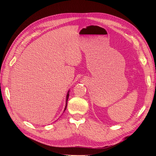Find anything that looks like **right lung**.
I'll list each match as a JSON object with an SVG mask.
<instances>
[{
	"label": "right lung",
	"instance_id": "1",
	"mask_svg": "<svg viewBox=\"0 0 156 156\" xmlns=\"http://www.w3.org/2000/svg\"><path fill=\"white\" fill-rule=\"evenodd\" d=\"M69 91H68V94H67V95H66V106H65V108H64V111H65V110H66V107H67V104H68V98H69Z\"/></svg>",
	"mask_w": 156,
	"mask_h": 156
}]
</instances>
